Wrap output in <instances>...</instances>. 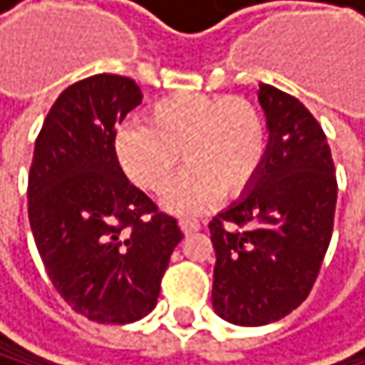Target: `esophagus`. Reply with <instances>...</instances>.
<instances>
[{
    "label": "esophagus",
    "mask_w": 365,
    "mask_h": 365,
    "mask_svg": "<svg viewBox=\"0 0 365 365\" xmlns=\"http://www.w3.org/2000/svg\"><path fill=\"white\" fill-rule=\"evenodd\" d=\"M179 227H181V232H184V234H192V232H197L201 225H199V221H192V219H181V221H179Z\"/></svg>",
    "instance_id": "esophagus-1"
}]
</instances>
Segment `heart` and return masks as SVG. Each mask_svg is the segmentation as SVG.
Segmentation results:
<instances>
[{
    "mask_svg": "<svg viewBox=\"0 0 365 365\" xmlns=\"http://www.w3.org/2000/svg\"><path fill=\"white\" fill-rule=\"evenodd\" d=\"M146 120L122 124L113 153L133 184L150 192L166 190L181 153L188 170L164 197L173 212L199 215L221 190H247L267 155L264 118L245 98L177 91L153 103Z\"/></svg>",
    "mask_w": 365,
    "mask_h": 365,
    "instance_id": "obj_1",
    "label": "heart"
}]
</instances>
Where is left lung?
I'll use <instances>...</instances> for the list:
<instances>
[{
    "label": "left lung",
    "mask_w": 365,
    "mask_h": 365,
    "mask_svg": "<svg viewBox=\"0 0 365 365\" xmlns=\"http://www.w3.org/2000/svg\"><path fill=\"white\" fill-rule=\"evenodd\" d=\"M267 155L254 184L210 223L212 307L236 327H264L298 309L331 243L337 179L327 135L298 101L260 85Z\"/></svg>",
    "instance_id": "left-lung-1"
}]
</instances>
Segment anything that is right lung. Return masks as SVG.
<instances>
[{
	"mask_svg": "<svg viewBox=\"0 0 365 365\" xmlns=\"http://www.w3.org/2000/svg\"><path fill=\"white\" fill-rule=\"evenodd\" d=\"M140 103V87L118 74L67 87L41 127L28 177V217L46 272L69 307L101 324H131L155 309L184 238L115 160V127Z\"/></svg>",
	"mask_w": 365,
	"mask_h": 365,
	"instance_id": "1",
	"label": "right lung"
}]
</instances>
